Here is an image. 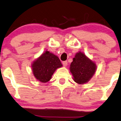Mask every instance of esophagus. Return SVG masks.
I'll return each mask as SVG.
<instances>
[{"label": "esophagus", "instance_id": "esophagus-1", "mask_svg": "<svg viewBox=\"0 0 121 121\" xmlns=\"http://www.w3.org/2000/svg\"><path fill=\"white\" fill-rule=\"evenodd\" d=\"M63 65H64V67H66L67 65V61H63Z\"/></svg>", "mask_w": 121, "mask_h": 121}]
</instances>
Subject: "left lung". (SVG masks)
Here are the masks:
<instances>
[{"label":"left lung","mask_w":121,"mask_h":121,"mask_svg":"<svg viewBox=\"0 0 121 121\" xmlns=\"http://www.w3.org/2000/svg\"><path fill=\"white\" fill-rule=\"evenodd\" d=\"M73 60L69 66V71L73 75L74 81L79 84L88 82L97 71L95 63L81 52L75 54Z\"/></svg>","instance_id":"1"}]
</instances>
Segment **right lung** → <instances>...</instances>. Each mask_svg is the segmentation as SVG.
I'll return each mask as SVG.
<instances>
[{
  "instance_id": "right-lung-1",
  "label": "right lung",
  "mask_w": 121,
  "mask_h": 121,
  "mask_svg": "<svg viewBox=\"0 0 121 121\" xmlns=\"http://www.w3.org/2000/svg\"><path fill=\"white\" fill-rule=\"evenodd\" d=\"M63 66L58 56L46 50L31 63V68L34 77L40 82L49 81L57 68Z\"/></svg>"
}]
</instances>
